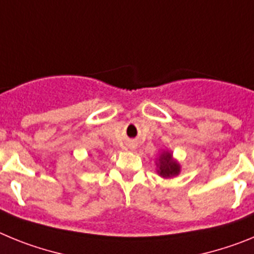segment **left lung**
Wrapping results in <instances>:
<instances>
[{"mask_svg":"<svg viewBox=\"0 0 254 254\" xmlns=\"http://www.w3.org/2000/svg\"><path fill=\"white\" fill-rule=\"evenodd\" d=\"M158 167V174L163 178L170 179L173 177H177L181 173V165L177 160L173 159V155L170 151H163L156 161Z\"/></svg>","mask_w":254,"mask_h":254,"instance_id":"left-lung-1","label":"left lung"}]
</instances>
